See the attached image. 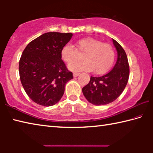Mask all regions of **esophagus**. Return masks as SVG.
<instances>
[{"label":"esophagus","mask_w":153,"mask_h":153,"mask_svg":"<svg viewBox=\"0 0 153 153\" xmlns=\"http://www.w3.org/2000/svg\"><path fill=\"white\" fill-rule=\"evenodd\" d=\"M79 75V72H74V77H77Z\"/></svg>","instance_id":"esophagus-1"}]
</instances>
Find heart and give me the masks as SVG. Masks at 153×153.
Listing matches in <instances>:
<instances>
[{
	"label": "heart",
	"mask_w": 153,
	"mask_h": 153,
	"mask_svg": "<svg viewBox=\"0 0 153 153\" xmlns=\"http://www.w3.org/2000/svg\"><path fill=\"white\" fill-rule=\"evenodd\" d=\"M77 50L69 45H65L61 49V56L63 60L69 65L71 71H88L97 74H103L108 71L113 65L115 58V52L112 46L102 43L100 40L93 38H85L79 40L76 44ZM79 53H84V60L74 63ZM74 62V63L73 64Z\"/></svg>",
	"instance_id": "heart-1"
}]
</instances>
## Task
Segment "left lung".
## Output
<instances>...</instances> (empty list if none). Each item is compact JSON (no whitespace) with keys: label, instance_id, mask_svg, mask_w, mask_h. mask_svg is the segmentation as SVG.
Returning a JSON list of instances; mask_svg holds the SVG:
<instances>
[{"label":"left lung","instance_id":"obj_1","mask_svg":"<svg viewBox=\"0 0 153 153\" xmlns=\"http://www.w3.org/2000/svg\"><path fill=\"white\" fill-rule=\"evenodd\" d=\"M117 51V60L111 71L100 77H90L88 84L82 88L88 101L94 105H107L120 97L125 89L129 76L128 57L124 49L113 39Z\"/></svg>","mask_w":153,"mask_h":153}]
</instances>
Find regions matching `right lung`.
I'll return each mask as SVG.
<instances>
[{
    "label": "right lung",
    "mask_w": 153,
    "mask_h": 153,
    "mask_svg": "<svg viewBox=\"0 0 153 153\" xmlns=\"http://www.w3.org/2000/svg\"><path fill=\"white\" fill-rule=\"evenodd\" d=\"M71 33L48 32L28 44L19 63L21 82L33 102L50 107L63 97L66 83L73 74L61 59L62 48L71 40Z\"/></svg>",
    "instance_id": "right-lung-1"
}]
</instances>
